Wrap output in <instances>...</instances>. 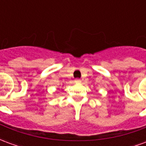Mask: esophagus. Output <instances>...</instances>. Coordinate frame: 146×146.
I'll return each instance as SVG.
<instances>
[{"mask_svg":"<svg viewBox=\"0 0 146 146\" xmlns=\"http://www.w3.org/2000/svg\"><path fill=\"white\" fill-rule=\"evenodd\" d=\"M74 81H75V83H80L81 82V80L79 79V78H76V79H75Z\"/></svg>","mask_w":146,"mask_h":146,"instance_id":"esophagus-1","label":"esophagus"}]
</instances>
